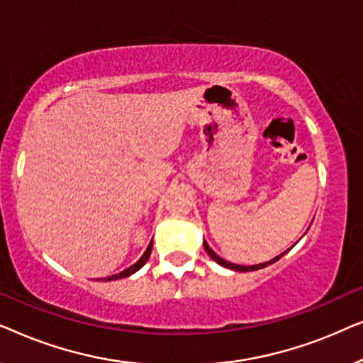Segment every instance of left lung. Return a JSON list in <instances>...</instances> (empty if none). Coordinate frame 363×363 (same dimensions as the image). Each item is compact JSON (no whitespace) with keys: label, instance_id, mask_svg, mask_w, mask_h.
I'll return each mask as SVG.
<instances>
[{"label":"left lung","instance_id":"8db88e82","mask_svg":"<svg viewBox=\"0 0 363 363\" xmlns=\"http://www.w3.org/2000/svg\"><path fill=\"white\" fill-rule=\"evenodd\" d=\"M203 246H205V251L208 252V255H210V257L213 261H216L218 264L220 266H223V267H228V269H231V271H240V272H247V271H257V269H262V267H266V266H269V264H272V262H276L277 259H281L282 256L286 255L287 251L291 250H287V251H284V252H281L279 256H276V257H272V259H269V261H266V262H259V264H252V266H241V264H235V262H230V261H226V259H223V257H220L216 255L215 251L211 250L210 246H208V242L206 241H203Z\"/></svg>","mask_w":363,"mask_h":363}]
</instances>
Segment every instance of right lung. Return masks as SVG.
Instances as JSON below:
<instances>
[{
    "label": "right lung",
    "instance_id": "1",
    "mask_svg": "<svg viewBox=\"0 0 363 363\" xmlns=\"http://www.w3.org/2000/svg\"><path fill=\"white\" fill-rule=\"evenodd\" d=\"M152 247H153V241L150 242V245H148V247H147V251L143 252L142 255V257L140 259H138L135 264H132L130 267H127V269H123L122 272H118V274H113V276H108V277H104V281H116V279H123V277H128V276H132V274H135V272L140 269V267L145 264V262L148 261V257H150V252H152Z\"/></svg>",
    "mask_w": 363,
    "mask_h": 363
}]
</instances>
